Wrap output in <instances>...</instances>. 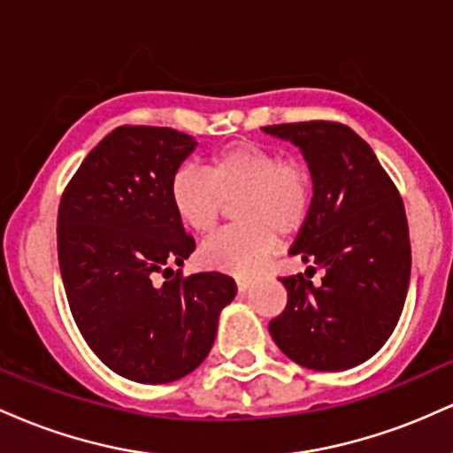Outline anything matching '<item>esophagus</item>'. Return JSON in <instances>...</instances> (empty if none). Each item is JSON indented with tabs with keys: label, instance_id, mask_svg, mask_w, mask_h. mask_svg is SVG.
Instances as JSON below:
<instances>
[{
	"label": "esophagus",
	"instance_id": "esophagus-1",
	"mask_svg": "<svg viewBox=\"0 0 453 453\" xmlns=\"http://www.w3.org/2000/svg\"><path fill=\"white\" fill-rule=\"evenodd\" d=\"M251 283H253L251 277H236V288H238V292H247V289L251 288Z\"/></svg>",
	"mask_w": 453,
	"mask_h": 453
}]
</instances>
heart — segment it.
<instances>
[{
    "instance_id": "1",
    "label": "heart",
    "mask_w": 453,
    "mask_h": 453,
    "mask_svg": "<svg viewBox=\"0 0 453 453\" xmlns=\"http://www.w3.org/2000/svg\"><path fill=\"white\" fill-rule=\"evenodd\" d=\"M170 204L189 232L206 236L215 230L223 202L236 204L241 223L200 249V259L227 273H253L280 236L303 226L313 204V174L304 161L280 157L279 150L256 142H236L212 153L204 170L180 165L170 179Z\"/></svg>"
}]
</instances>
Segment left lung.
Here are the masks:
<instances>
[{
	"mask_svg": "<svg viewBox=\"0 0 453 453\" xmlns=\"http://www.w3.org/2000/svg\"><path fill=\"white\" fill-rule=\"evenodd\" d=\"M262 129L296 144L309 164L313 204L289 253L324 270L319 285L309 274L280 279L288 304L268 324L270 336L300 366L347 371L381 349L403 313L411 277L403 197L372 149L342 123Z\"/></svg>",
	"mask_w": 453,
	"mask_h": 453,
	"instance_id": "1",
	"label": "left lung"
}]
</instances>
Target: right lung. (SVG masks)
Returning <instances> with one entry per match:
<instances>
[{
  "label": "right lung",
  "mask_w": 453,
  "mask_h": 453,
  "mask_svg": "<svg viewBox=\"0 0 453 453\" xmlns=\"http://www.w3.org/2000/svg\"><path fill=\"white\" fill-rule=\"evenodd\" d=\"M196 144L173 127L121 126L87 155L61 196L57 251L72 317L93 353L138 383L196 371L236 296L234 279L217 270H176L161 288L153 283L196 249L168 194Z\"/></svg>",
  "instance_id": "obj_1"
}]
</instances>
